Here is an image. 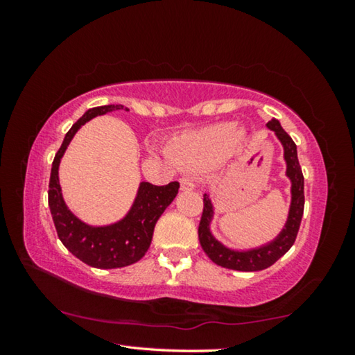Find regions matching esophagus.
Masks as SVG:
<instances>
[{"mask_svg": "<svg viewBox=\"0 0 355 355\" xmlns=\"http://www.w3.org/2000/svg\"><path fill=\"white\" fill-rule=\"evenodd\" d=\"M194 188H196V183L191 177L184 175V177L180 178V189H182V191H192Z\"/></svg>", "mask_w": 355, "mask_h": 355, "instance_id": "esophagus-1", "label": "esophagus"}]
</instances>
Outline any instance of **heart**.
I'll return each instance as SVG.
<instances>
[{
  "label": "heart",
  "mask_w": 355,
  "mask_h": 355,
  "mask_svg": "<svg viewBox=\"0 0 355 355\" xmlns=\"http://www.w3.org/2000/svg\"><path fill=\"white\" fill-rule=\"evenodd\" d=\"M244 141L245 131L233 127V123L211 125L178 139L171 148V158L178 164L208 169L222 163Z\"/></svg>",
  "instance_id": "heart-1"
}]
</instances>
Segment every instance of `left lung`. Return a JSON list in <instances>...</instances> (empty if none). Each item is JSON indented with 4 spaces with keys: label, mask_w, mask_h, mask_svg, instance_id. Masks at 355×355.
I'll list each match as a JSON object with an SVG mask.
<instances>
[{
    "label": "left lung",
    "mask_w": 355,
    "mask_h": 355,
    "mask_svg": "<svg viewBox=\"0 0 355 355\" xmlns=\"http://www.w3.org/2000/svg\"><path fill=\"white\" fill-rule=\"evenodd\" d=\"M266 127L274 131L275 137L284 147V159L286 164L285 175L291 183V200L288 208V216L285 225L277 233V236L271 241L264 243L258 248L250 249H232L220 243L211 232V222L214 219V205L209 194H203V213L199 224V241L202 249L209 257V260L218 264V266L233 269V271L254 272L263 271L284 257L291 245L296 241L300 220L304 214V175L297 159V147L290 135L282 128L277 119H271Z\"/></svg>",
    "instance_id": "left-lung-1"
}]
</instances>
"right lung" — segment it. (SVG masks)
Returning <instances> with one entry per match:
<instances>
[{
  "label": "right lung",
  "mask_w": 355,
  "mask_h": 355,
  "mask_svg": "<svg viewBox=\"0 0 355 355\" xmlns=\"http://www.w3.org/2000/svg\"><path fill=\"white\" fill-rule=\"evenodd\" d=\"M120 110H123V105L97 106L87 110L83 117L76 120V123L65 135L62 146L55 156L50 186H48V207L59 239L83 263L98 269L123 268L139 261L152 243L156 222L175 199L180 188L178 182L166 186L141 182L127 214L122 219L106 225L87 224L67 207L62 188L59 184V164L65 150L84 123L97 116H105L107 112Z\"/></svg>",
  "instance_id": "1"
}]
</instances>
